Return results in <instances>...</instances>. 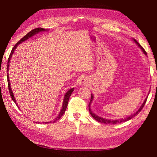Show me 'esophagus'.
I'll list each match as a JSON object with an SVG mask.
<instances>
[{
	"label": "esophagus",
	"instance_id": "esophagus-1",
	"mask_svg": "<svg viewBox=\"0 0 157 157\" xmlns=\"http://www.w3.org/2000/svg\"><path fill=\"white\" fill-rule=\"evenodd\" d=\"M87 79L85 78H82L80 79H79V83L82 85H86L87 84Z\"/></svg>",
	"mask_w": 157,
	"mask_h": 157
}]
</instances>
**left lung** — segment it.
I'll use <instances>...</instances> for the list:
<instances>
[{"label": "left lung", "instance_id": "obj_1", "mask_svg": "<svg viewBox=\"0 0 157 157\" xmlns=\"http://www.w3.org/2000/svg\"><path fill=\"white\" fill-rule=\"evenodd\" d=\"M134 41L138 45V46H139V47L140 48V49L142 50V51L143 52V53H144L145 55H147V52H145V50H144V48H143L141 46H140L139 42H138L136 40V39H134ZM147 98H145V100H144V102H143L142 105L140 106V107L139 109V110H138L136 113L132 114V115H131V116H129V117H127V118H124V119L122 118V119H119V120H109V119H106V118H102V117H100V116H98L97 115H95L94 113H93L91 110V102H92L93 99H94V95H93L92 94L91 95V100H90V102H89V110L90 114H91L93 118H94L95 121L99 122V123H105V124H118V123H123V122L129 121V120H130V119H132V118H134V116H136L137 114L139 113L140 111H141V109L143 108V107H144L146 101H147Z\"/></svg>", "mask_w": 157, "mask_h": 157}]
</instances>
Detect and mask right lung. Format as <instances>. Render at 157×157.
Wrapping results in <instances>:
<instances>
[{
    "instance_id": "add662e5",
    "label": "right lung",
    "mask_w": 157,
    "mask_h": 157,
    "mask_svg": "<svg viewBox=\"0 0 157 157\" xmlns=\"http://www.w3.org/2000/svg\"><path fill=\"white\" fill-rule=\"evenodd\" d=\"M46 30H45V29L44 28H35L34 29V30H31L30 33H28L27 34H26L25 36H24L23 37L22 39H21L20 41H18V43L15 45V46H14V48H13L12 51H11V53H10V56H9V58H8V60H7V83H8V88H9V91H10V96H11L12 100L14 101V102H15L16 105L18 107V105L17 103V101H16V99L15 98L14 96V94H13L12 92V88H11V86H10V78H9V66H10V59H11V57L12 56L13 53H14L15 49L17 48V46L18 44H20L21 43H22V42H23L24 41H26L28 39L30 38L31 36H33L34 35H35L36 34H38L39 33H40V32H43V31H46ZM74 91V89H71L69 91H68L65 94V95H64V98H63V105H62V109H61V111L59 113V115H58V116L57 117V118H55V119L54 121H50V122H46V123H55V122H56L57 121L59 120V118H62V116H63V114L65 113V111L66 109V108H67V106H68V100H69V98H70V96L71 95V94H72L73 91ZM18 108H19L18 107ZM36 123H37V122Z\"/></svg>"
}]
</instances>
